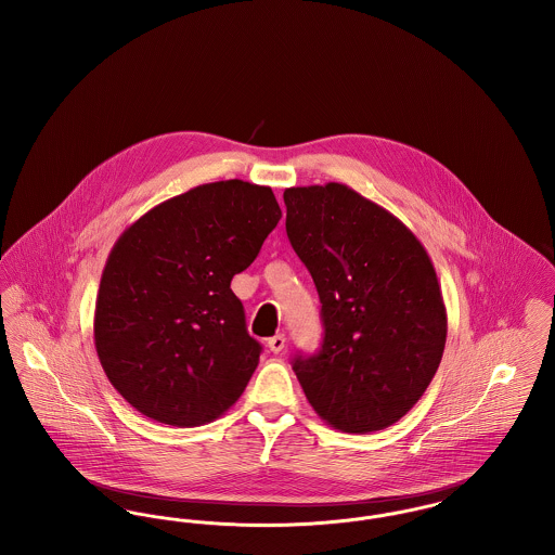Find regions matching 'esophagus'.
Returning <instances> with one entry per match:
<instances>
[{
    "label": "esophagus",
    "mask_w": 555,
    "mask_h": 555,
    "mask_svg": "<svg viewBox=\"0 0 555 555\" xmlns=\"http://www.w3.org/2000/svg\"><path fill=\"white\" fill-rule=\"evenodd\" d=\"M285 344H287V341H285V335L279 333V335H274V337L268 339V349H270L272 353H281V351L285 349Z\"/></svg>",
    "instance_id": "1"
}]
</instances>
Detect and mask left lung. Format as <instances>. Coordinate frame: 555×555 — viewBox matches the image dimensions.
<instances>
[{
  "label": "left lung",
  "mask_w": 555,
  "mask_h": 555,
  "mask_svg": "<svg viewBox=\"0 0 555 555\" xmlns=\"http://www.w3.org/2000/svg\"><path fill=\"white\" fill-rule=\"evenodd\" d=\"M287 237L322 304V347L293 370L318 416L366 435L403 418L430 385L448 312L423 243L341 183L289 186Z\"/></svg>",
  "instance_id": "8db88e82"
}]
</instances>
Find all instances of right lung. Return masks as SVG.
<instances>
[{"mask_svg":"<svg viewBox=\"0 0 555 555\" xmlns=\"http://www.w3.org/2000/svg\"><path fill=\"white\" fill-rule=\"evenodd\" d=\"M279 220L270 186L231 179L162 202L114 243L93 339L107 380L137 412L202 426L245 391L262 345L231 281Z\"/></svg>","mask_w":555,"mask_h":555,"instance_id":"add662e5","label":"right lung"}]
</instances>
